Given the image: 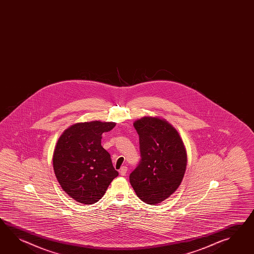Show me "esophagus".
I'll return each instance as SVG.
<instances>
[{"label": "esophagus", "instance_id": "obj_1", "mask_svg": "<svg viewBox=\"0 0 254 254\" xmlns=\"http://www.w3.org/2000/svg\"><path fill=\"white\" fill-rule=\"evenodd\" d=\"M127 172V166H123V167H121V169L119 170V173H120V174H121L122 176L126 175Z\"/></svg>", "mask_w": 254, "mask_h": 254}]
</instances>
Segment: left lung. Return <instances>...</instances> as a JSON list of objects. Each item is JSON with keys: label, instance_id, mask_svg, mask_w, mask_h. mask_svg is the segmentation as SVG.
<instances>
[{"label": "left lung", "instance_id": "left-lung-1", "mask_svg": "<svg viewBox=\"0 0 254 254\" xmlns=\"http://www.w3.org/2000/svg\"><path fill=\"white\" fill-rule=\"evenodd\" d=\"M133 125L139 136L141 160L130 173V184L144 203L156 205L170 197L184 179L186 147L166 119L143 117Z\"/></svg>", "mask_w": 254, "mask_h": 254}]
</instances>
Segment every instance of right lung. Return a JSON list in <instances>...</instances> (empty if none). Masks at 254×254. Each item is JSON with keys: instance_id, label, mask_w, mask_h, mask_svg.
I'll return each instance as SVG.
<instances>
[{"instance_id": "1", "label": "right lung", "mask_w": 254, "mask_h": 254, "mask_svg": "<svg viewBox=\"0 0 254 254\" xmlns=\"http://www.w3.org/2000/svg\"><path fill=\"white\" fill-rule=\"evenodd\" d=\"M115 126V122L100 120L76 123L58 139L53 153L54 173L63 191L79 203L99 201L118 175L110 154L101 145L102 134Z\"/></svg>"}]
</instances>
